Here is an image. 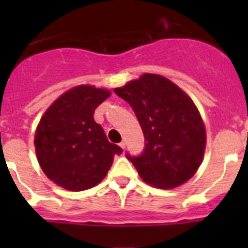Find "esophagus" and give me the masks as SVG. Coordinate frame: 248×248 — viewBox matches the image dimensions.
<instances>
[{
  "instance_id": "esophagus-1",
  "label": "esophagus",
  "mask_w": 248,
  "mask_h": 248,
  "mask_svg": "<svg viewBox=\"0 0 248 248\" xmlns=\"http://www.w3.org/2000/svg\"><path fill=\"white\" fill-rule=\"evenodd\" d=\"M119 146H120V148H122V149H125V146H126V143H125V141H122V143L119 144Z\"/></svg>"
}]
</instances>
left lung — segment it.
Segmentation results:
<instances>
[{"mask_svg": "<svg viewBox=\"0 0 248 248\" xmlns=\"http://www.w3.org/2000/svg\"><path fill=\"white\" fill-rule=\"evenodd\" d=\"M114 92L133 108L145 138L141 154H125L140 177L159 189H172L194 176L206 144L194 102L172 82L150 73Z\"/></svg>", "mask_w": 248, "mask_h": 248, "instance_id": "8db88e82", "label": "left lung"}]
</instances>
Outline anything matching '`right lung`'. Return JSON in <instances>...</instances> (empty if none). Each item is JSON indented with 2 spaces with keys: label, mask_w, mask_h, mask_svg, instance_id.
<instances>
[{
  "label": "right lung",
  "mask_w": 248,
  "mask_h": 248,
  "mask_svg": "<svg viewBox=\"0 0 248 248\" xmlns=\"http://www.w3.org/2000/svg\"><path fill=\"white\" fill-rule=\"evenodd\" d=\"M110 95L107 89L78 85L50 105L39 122L34 145L43 172L69 191L91 189L103 180L123 149L109 143L94 110Z\"/></svg>",
  "instance_id": "add662e5"
}]
</instances>
